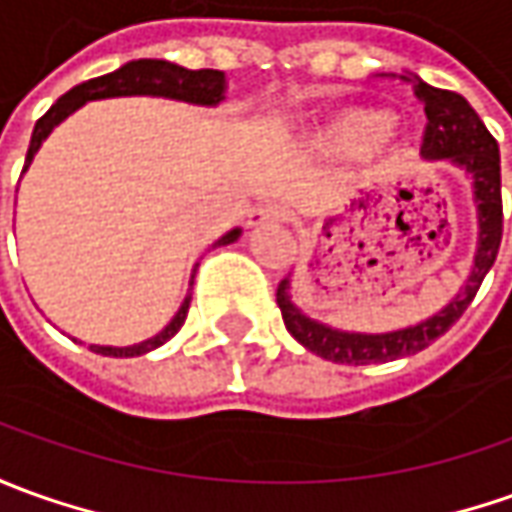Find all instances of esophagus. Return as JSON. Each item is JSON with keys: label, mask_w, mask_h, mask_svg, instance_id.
I'll use <instances>...</instances> for the list:
<instances>
[{"label": "esophagus", "mask_w": 512, "mask_h": 512, "mask_svg": "<svg viewBox=\"0 0 512 512\" xmlns=\"http://www.w3.org/2000/svg\"><path fill=\"white\" fill-rule=\"evenodd\" d=\"M283 218V207H277V204H260V207H255V210L249 212V227H266V224H277V221H283Z\"/></svg>", "instance_id": "obj_1"}]
</instances>
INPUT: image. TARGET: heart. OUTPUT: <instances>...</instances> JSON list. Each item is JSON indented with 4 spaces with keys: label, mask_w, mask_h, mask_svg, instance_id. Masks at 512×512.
Listing matches in <instances>:
<instances>
[{
    "label": "heart",
    "mask_w": 512,
    "mask_h": 512,
    "mask_svg": "<svg viewBox=\"0 0 512 512\" xmlns=\"http://www.w3.org/2000/svg\"><path fill=\"white\" fill-rule=\"evenodd\" d=\"M395 117L381 109H356L330 120L314 134V148L325 156H364L387 142Z\"/></svg>",
    "instance_id": "1"
}]
</instances>
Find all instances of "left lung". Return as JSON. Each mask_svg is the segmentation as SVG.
Listing matches in <instances>:
<instances>
[{
	"label": "left lung",
	"mask_w": 512,
	"mask_h": 512,
	"mask_svg": "<svg viewBox=\"0 0 512 512\" xmlns=\"http://www.w3.org/2000/svg\"><path fill=\"white\" fill-rule=\"evenodd\" d=\"M412 83V92L426 111V137L420 156L426 162H443L462 170L471 179L476 207V252L468 277L460 291L437 311L415 325L384 333H361V330H339L308 316L291 300V274L277 288V305L283 311V322L297 342L319 358L336 364H381L403 356H415L434 339H440L462 311L471 305L485 274L493 266L502 243V168H499V145L490 137L471 103L457 92L434 89L412 72L401 75Z\"/></svg>",
	"instance_id": "1"
}]
</instances>
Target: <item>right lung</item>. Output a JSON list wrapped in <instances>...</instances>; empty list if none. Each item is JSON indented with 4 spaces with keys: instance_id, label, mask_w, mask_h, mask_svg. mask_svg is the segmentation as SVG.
<instances>
[{
    "instance_id": "obj_1",
    "label": "right lung",
    "mask_w": 512,
    "mask_h": 512,
    "mask_svg": "<svg viewBox=\"0 0 512 512\" xmlns=\"http://www.w3.org/2000/svg\"><path fill=\"white\" fill-rule=\"evenodd\" d=\"M106 97H168V100H182V103H190V106L215 109V106H221L227 100V75L221 69H184V66L170 64V61H162V58H139V61H128V64L114 69L109 75H100V78H92V81L78 83L64 97H58L55 106L36 123L22 173H27V168L33 165V156L44 145V139L55 131V125L64 123L69 114L83 109L86 103L106 100ZM238 238H241V229H229L227 235H221L218 241L212 243V249L215 246L235 243ZM190 288H193V277H190ZM190 300L193 297L187 294L182 308L176 311V316L156 336L145 339V342L128 344V347H111V344H89V347L95 353H100V356L111 358L145 356V353L162 347V344L173 339L182 330L187 311H190Z\"/></svg>"
}]
</instances>
